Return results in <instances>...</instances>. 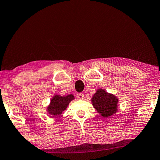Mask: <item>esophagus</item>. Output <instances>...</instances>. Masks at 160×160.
<instances>
[{"label": "esophagus", "mask_w": 160, "mask_h": 160, "mask_svg": "<svg viewBox=\"0 0 160 160\" xmlns=\"http://www.w3.org/2000/svg\"><path fill=\"white\" fill-rule=\"evenodd\" d=\"M77 98H78V99H84V95L83 93H78L77 95Z\"/></svg>", "instance_id": "esophagus-1"}]
</instances>
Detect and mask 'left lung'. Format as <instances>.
Wrapping results in <instances>:
<instances>
[{
    "instance_id": "obj_1",
    "label": "left lung",
    "mask_w": 160,
    "mask_h": 160,
    "mask_svg": "<svg viewBox=\"0 0 160 160\" xmlns=\"http://www.w3.org/2000/svg\"><path fill=\"white\" fill-rule=\"evenodd\" d=\"M92 105L102 117H108L117 112L118 99L102 89H98L92 98Z\"/></svg>"
}]
</instances>
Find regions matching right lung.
Listing matches in <instances>:
<instances>
[{
	"label": "right lung",
	"mask_w": 160,
	"mask_h": 160,
	"mask_svg": "<svg viewBox=\"0 0 160 160\" xmlns=\"http://www.w3.org/2000/svg\"><path fill=\"white\" fill-rule=\"evenodd\" d=\"M73 99L74 96L73 95H68L63 97L57 95L52 99L47 111L50 114L53 115L54 117L60 116L62 111L66 109L70 102Z\"/></svg>",
	"instance_id": "obj_1"
}]
</instances>
